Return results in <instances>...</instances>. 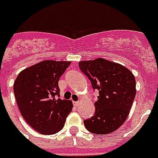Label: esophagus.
Listing matches in <instances>:
<instances>
[{"label":"esophagus","mask_w":158,"mask_h":158,"mask_svg":"<svg viewBox=\"0 0 158 158\" xmlns=\"http://www.w3.org/2000/svg\"><path fill=\"white\" fill-rule=\"evenodd\" d=\"M74 106H79V102H74Z\"/></svg>","instance_id":"1"}]
</instances>
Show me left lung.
Here are the masks:
<instances>
[{"mask_svg":"<svg viewBox=\"0 0 158 158\" xmlns=\"http://www.w3.org/2000/svg\"><path fill=\"white\" fill-rule=\"evenodd\" d=\"M79 68L92 88L99 90L94 116L83 121L86 129L97 135L117 130L127 118L136 94L135 76L121 64L103 58L82 60Z\"/></svg>","mask_w":158,"mask_h":158,"instance_id":"obj_1","label":"left lung"}]
</instances>
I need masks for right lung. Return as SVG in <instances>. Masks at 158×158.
Segmentation results:
<instances>
[{
    "label": "right lung",
    "instance_id": "right-lung-1",
    "mask_svg": "<svg viewBox=\"0 0 158 158\" xmlns=\"http://www.w3.org/2000/svg\"><path fill=\"white\" fill-rule=\"evenodd\" d=\"M70 63L43 60L21 71L14 82L15 100L23 118L42 135L61 130L72 111V101L59 98L58 85Z\"/></svg>",
    "mask_w": 158,
    "mask_h": 158
}]
</instances>
